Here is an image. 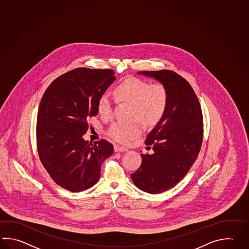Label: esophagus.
Wrapping results in <instances>:
<instances>
[{"label": "esophagus", "mask_w": 249, "mask_h": 249, "mask_svg": "<svg viewBox=\"0 0 249 249\" xmlns=\"http://www.w3.org/2000/svg\"><path fill=\"white\" fill-rule=\"evenodd\" d=\"M114 151L116 152H126L127 149H126V148L121 147V146H119V145H114Z\"/></svg>", "instance_id": "1"}]
</instances>
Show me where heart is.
Wrapping results in <instances>:
<instances>
[{
  "mask_svg": "<svg viewBox=\"0 0 249 249\" xmlns=\"http://www.w3.org/2000/svg\"><path fill=\"white\" fill-rule=\"evenodd\" d=\"M113 97L118 103L131 105V118L137 119L144 126H152L160 121L167 110L168 91L161 82L150 84L137 77H127L113 89ZM113 101L110 95L102 94L97 103V113L102 118H109L112 113ZM141 134L137 123H113L108 129V136L114 141L127 143Z\"/></svg>",
  "mask_w": 249,
  "mask_h": 249,
  "instance_id": "heart-1",
  "label": "heart"
}]
</instances>
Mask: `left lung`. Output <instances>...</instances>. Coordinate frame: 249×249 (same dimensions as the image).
Masks as SVG:
<instances>
[{"label":"left lung","instance_id":"left-lung-1","mask_svg":"<svg viewBox=\"0 0 249 249\" xmlns=\"http://www.w3.org/2000/svg\"><path fill=\"white\" fill-rule=\"evenodd\" d=\"M139 73L153 77L168 91L165 114L145 139L153 152L141 154V166L131 175L137 188L157 194L176 186L197 160L203 139V115L193 88L176 71Z\"/></svg>","mask_w":249,"mask_h":249}]
</instances>
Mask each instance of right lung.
Here are the masks:
<instances>
[{
	"instance_id": "1",
	"label": "right lung",
	"mask_w": 249,
	"mask_h": 249,
	"mask_svg": "<svg viewBox=\"0 0 249 249\" xmlns=\"http://www.w3.org/2000/svg\"><path fill=\"white\" fill-rule=\"evenodd\" d=\"M112 69L76 68L47 88L37 115L39 158L54 182L71 193L92 187L102 163L113 152L112 143L83 139L90 117L97 115L99 97L115 80Z\"/></svg>"
}]
</instances>
